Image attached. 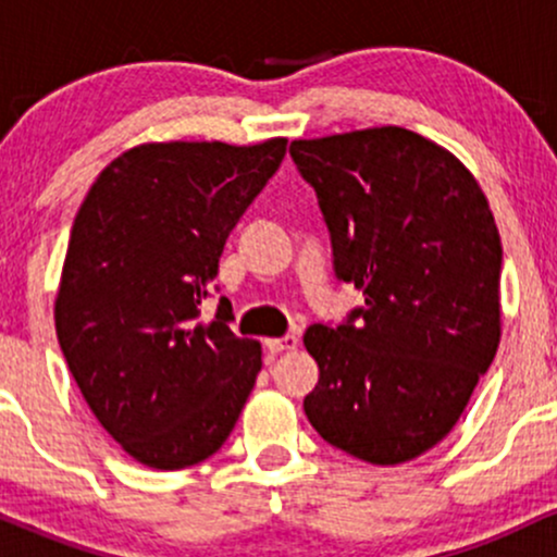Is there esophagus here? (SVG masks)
<instances>
[{"label": "esophagus", "instance_id": "1", "mask_svg": "<svg viewBox=\"0 0 557 557\" xmlns=\"http://www.w3.org/2000/svg\"><path fill=\"white\" fill-rule=\"evenodd\" d=\"M270 354H285V350H296L298 348V337L296 335H285V337H270L264 343Z\"/></svg>", "mask_w": 557, "mask_h": 557}]
</instances>
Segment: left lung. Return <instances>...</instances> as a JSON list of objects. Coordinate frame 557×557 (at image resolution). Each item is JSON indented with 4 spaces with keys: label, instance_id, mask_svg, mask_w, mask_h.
<instances>
[{
    "label": "left lung",
    "instance_id": "left-lung-1",
    "mask_svg": "<svg viewBox=\"0 0 557 557\" xmlns=\"http://www.w3.org/2000/svg\"><path fill=\"white\" fill-rule=\"evenodd\" d=\"M335 274L363 290L337 327L311 324V426L354 458H419L461 419L500 345L503 246L487 196L456 154L398 125L298 138Z\"/></svg>",
    "mask_w": 557,
    "mask_h": 557
}]
</instances>
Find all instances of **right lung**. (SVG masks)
<instances>
[{"instance_id":"right-lung-1","label":"right lung","mask_w":557,"mask_h":557,"mask_svg":"<svg viewBox=\"0 0 557 557\" xmlns=\"http://www.w3.org/2000/svg\"><path fill=\"white\" fill-rule=\"evenodd\" d=\"M285 146H133L99 172L75 214L57 341L99 424L149 469L214 456L261 372L259 341L227 327L230 300L220 298L209 322L201 300Z\"/></svg>"}]
</instances>
